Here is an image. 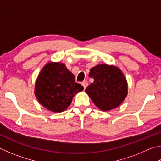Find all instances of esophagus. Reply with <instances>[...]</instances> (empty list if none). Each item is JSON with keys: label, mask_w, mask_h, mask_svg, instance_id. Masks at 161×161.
Segmentation results:
<instances>
[{"label": "esophagus", "mask_w": 161, "mask_h": 161, "mask_svg": "<svg viewBox=\"0 0 161 161\" xmlns=\"http://www.w3.org/2000/svg\"><path fill=\"white\" fill-rule=\"evenodd\" d=\"M81 85L83 86L84 89H85L87 87V86H88V81H87L86 80H84V81H82V83H81Z\"/></svg>", "instance_id": "esophagus-1"}]
</instances>
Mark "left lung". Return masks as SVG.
Listing matches in <instances>:
<instances>
[{"label":"left lung","instance_id":"1","mask_svg":"<svg viewBox=\"0 0 161 161\" xmlns=\"http://www.w3.org/2000/svg\"><path fill=\"white\" fill-rule=\"evenodd\" d=\"M89 76L94 81L85 92L99 109L107 111L115 108L126 98V78L117 67L101 64L91 69Z\"/></svg>","mask_w":161,"mask_h":161}]
</instances>
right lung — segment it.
Segmentation results:
<instances>
[{
	"label": "right lung",
	"instance_id": "right-lung-1",
	"mask_svg": "<svg viewBox=\"0 0 161 161\" xmlns=\"http://www.w3.org/2000/svg\"><path fill=\"white\" fill-rule=\"evenodd\" d=\"M74 75L64 63L51 62L41 70L35 84L34 93L46 109L60 113L68 108L76 93L84 89L75 82Z\"/></svg>",
	"mask_w": 161,
	"mask_h": 161
}]
</instances>
